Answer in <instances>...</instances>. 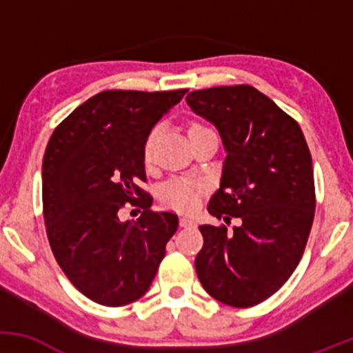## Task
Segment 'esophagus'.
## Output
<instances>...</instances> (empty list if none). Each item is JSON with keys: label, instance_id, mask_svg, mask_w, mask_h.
<instances>
[{"label": "esophagus", "instance_id": "obj_1", "mask_svg": "<svg viewBox=\"0 0 353 353\" xmlns=\"http://www.w3.org/2000/svg\"><path fill=\"white\" fill-rule=\"evenodd\" d=\"M179 225L181 228H196V221L190 217H181Z\"/></svg>", "mask_w": 353, "mask_h": 353}]
</instances>
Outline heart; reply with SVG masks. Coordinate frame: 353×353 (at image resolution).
Listing matches in <instances>:
<instances>
[{
	"mask_svg": "<svg viewBox=\"0 0 353 353\" xmlns=\"http://www.w3.org/2000/svg\"><path fill=\"white\" fill-rule=\"evenodd\" d=\"M199 128V125H194ZM157 129H152L149 132L148 139L144 143V159L151 161L152 148L156 143ZM208 189V182L204 179H196V177H184V179H174L169 181L168 184L163 185L161 190V197L169 208L179 209V210H194L199 205L201 194Z\"/></svg>",
	"mask_w": 353,
	"mask_h": 353,
	"instance_id": "1",
	"label": "heart"
}]
</instances>
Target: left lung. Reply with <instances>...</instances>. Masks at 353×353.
I'll return each instance as SVG.
<instances>
[{
  "mask_svg": "<svg viewBox=\"0 0 353 353\" xmlns=\"http://www.w3.org/2000/svg\"><path fill=\"white\" fill-rule=\"evenodd\" d=\"M189 108L219 131L225 159L210 216L237 217L228 228L202 224L197 277L219 302L252 307L289 281L315 212L312 156L302 129L252 86L189 92Z\"/></svg>",
  "mask_w": 353,
  "mask_h": 353,
  "instance_id": "left-lung-1",
  "label": "left lung"
}]
</instances>
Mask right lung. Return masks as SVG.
Segmentation results:
<instances>
[{
	"mask_svg": "<svg viewBox=\"0 0 353 353\" xmlns=\"http://www.w3.org/2000/svg\"><path fill=\"white\" fill-rule=\"evenodd\" d=\"M179 91H104L89 98L52 132L43 159V210L56 261L91 301L119 307L148 292L179 219L152 212L144 143L182 99ZM124 201L145 210L119 219Z\"/></svg>",
	"mask_w": 353,
	"mask_h": 353,
	"instance_id": "obj_1",
	"label": "right lung"
}]
</instances>
